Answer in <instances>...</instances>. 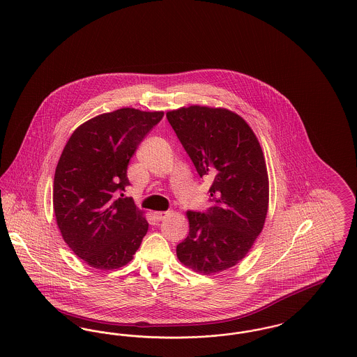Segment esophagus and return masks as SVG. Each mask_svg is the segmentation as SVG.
Instances as JSON below:
<instances>
[{
    "instance_id": "1",
    "label": "esophagus",
    "mask_w": 357,
    "mask_h": 357,
    "mask_svg": "<svg viewBox=\"0 0 357 357\" xmlns=\"http://www.w3.org/2000/svg\"><path fill=\"white\" fill-rule=\"evenodd\" d=\"M171 211H156L155 213V218L158 220V221H165L166 218H169L170 217Z\"/></svg>"
}]
</instances>
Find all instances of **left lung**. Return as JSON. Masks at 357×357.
Listing matches in <instances>:
<instances>
[{"label":"left lung","mask_w":357,"mask_h":357,"mask_svg":"<svg viewBox=\"0 0 357 357\" xmlns=\"http://www.w3.org/2000/svg\"><path fill=\"white\" fill-rule=\"evenodd\" d=\"M201 178L213 181L211 207L187 211L190 231L176 246L179 261L204 274L239 262L259 236L269 204L264 153L237 114L201 105L166 114Z\"/></svg>","instance_id":"obj_1"}]
</instances>
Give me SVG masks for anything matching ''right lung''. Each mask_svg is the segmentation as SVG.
<instances>
[{"mask_svg": "<svg viewBox=\"0 0 357 357\" xmlns=\"http://www.w3.org/2000/svg\"><path fill=\"white\" fill-rule=\"evenodd\" d=\"M163 112L120 108L85 121L69 137L53 181L57 226L72 252L89 266L128 264L149 230L132 198L127 167Z\"/></svg>", "mask_w": 357, "mask_h": 357, "instance_id": "add662e5", "label": "right lung"}]
</instances>
